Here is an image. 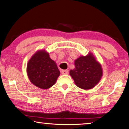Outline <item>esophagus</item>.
Instances as JSON below:
<instances>
[{"instance_id":"esophagus-1","label":"esophagus","mask_w":129,"mask_h":129,"mask_svg":"<svg viewBox=\"0 0 129 129\" xmlns=\"http://www.w3.org/2000/svg\"><path fill=\"white\" fill-rule=\"evenodd\" d=\"M61 73L62 75H68L69 73V72L68 70H62Z\"/></svg>"}]
</instances>
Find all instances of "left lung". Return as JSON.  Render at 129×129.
Instances as JSON below:
<instances>
[{"label": "left lung", "instance_id": "obj_1", "mask_svg": "<svg viewBox=\"0 0 129 129\" xmlns=\"http://www.w3.org/2000/svg\"><path fill=\"white\" fill-rule=\"evenodd\" d=\"M75 69L70 70V76L76 85L84 90L91 89L97 85L103 75L101 64L91 52L75 60Z\"/></svg>", "mask_w": 129, "mask_h": 129}]
</instances>
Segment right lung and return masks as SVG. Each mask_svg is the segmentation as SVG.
Returning a JSON list of instances; mask_svg holds the SVG:
<instances>
[{"mask_svg": "<svg viewBox=\"0 0 129 129\" xmlns=\"http://www.w3.org/2000/svg\"><path fill=\"white\" fill-rule=\"evenodd\" d=\"M28 78L32 84L42 89H48L55 84L60 71L54 61L50 58L45 50L34 53L27 66Z\"/></svg>", "mask_w": 129, "mask_h": 129, "instance_id": "obj_1", "label": "right lung"}]
</instances>
